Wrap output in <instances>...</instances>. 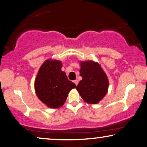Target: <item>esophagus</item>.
<instances>
[{
    "mask_svg": "<svg viewBox=\"0 0 147 147\" xmlns=\"http://www.w3.org/2000/svg\"><path fill=\"white\" fill-rule=\"evenodd\" d=\"M74 83H75V84H76V86H77L78 84V80H74Z\"/></svg>",
    "mask_w": 147,
    "mask_h": 147,
    "instance_id": "obj_1",
    "label": "esophagus"
}]
</instances>
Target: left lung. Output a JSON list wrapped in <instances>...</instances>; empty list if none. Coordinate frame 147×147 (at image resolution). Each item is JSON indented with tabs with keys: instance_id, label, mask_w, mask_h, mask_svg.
<instances>
[{
	"instance_id": "1",
	"label": "left lung",
	"mask_w": 147,
	"mask_h": 147,
	"mask_svg": "<svg viewBox=\"0 0 147 147\" xmlns=\"http://www.w3.org/2000/svg\"><path fill=\"white\" fill-rule=\"evenodd\" d=\"M80 75L82 80L76 87L82 99L90 104L99 102L108 92V77L97 62H80Z\"/></svg>"
}]
</instances>
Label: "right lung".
Wrapping results in <instances>:
<instances>
[{
  "label": "right lung",
  "instance_id": "1",
  "mask_svg": "<svg viewBox=\"0 0 147 147\" xmlns=\"http://www.w3.org/2000/svg\"><path fill=\"white\" fill-rule=\"evenodd\" d=\"M62 63L47 59L42 64L35 81V90L41 101L51 108L64 104L70 90L76 87L61 71Z\"/></svg>",
  "mask_w": 147,
  "mask_h": 147
}]
</instances>
